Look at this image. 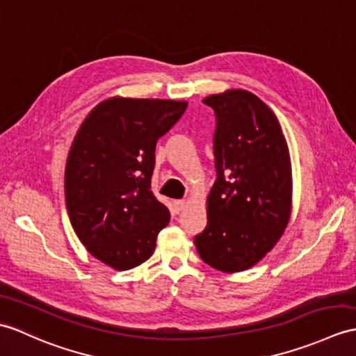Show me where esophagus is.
I'll return each instance as SVG.
<instances>
[{"mask_svg": "<svg viewBox=\"0 0 356 356\" xmlns=\"http://www.w3.org/2000/svg\"><path fill=\"white\" fill-rule=\"evenodd\" d=\"M185 206H186V202H185V200H176V202H175V209H176L177 213H179L180 211H184Z\"/></svg>", "mask_w": 356, "mask_h": 356, "instance_id": "1", "label": "esophagus"}]
</instances>
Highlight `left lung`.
<instances>
[{
	"label": "left lung",
	"instance_id": "obj_1",
	"mask_svg": "<svg viewBox=\"0 0 356 356\" xmlns=\"http://www.w3.org/2000/svg\"><path fill=\"white\" fill-rule=\"evenodd\" d=\"M203 103L217 117V180L206 200L208 226L194 243L212 268L244 271L276 245L290 221V150L276 115L249 90L229 89Z\"/></svg>",
	"mask_w": 356,
	"mask_h": 356
}]
</instances>
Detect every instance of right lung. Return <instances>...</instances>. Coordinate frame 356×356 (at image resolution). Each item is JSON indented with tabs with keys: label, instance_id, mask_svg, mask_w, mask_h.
Instances as JSON below:
<instances>
[{
	"label": "right lung",
	"instance_id": "1",
	"mask_svg": "<svg viewBox=\"0 0 356 356\" xmlns=\"http://www.w3.org/2000/svg\"><path fill=\"white\" fill-rule=\"evenodd\" d=\"M186 102L111 97L88 113L65 168V200L86 250L113 270H130L156 249L170 222L150 189L158 139L186 111Z\"/></svg>",
	"mask_w": 356,
	"mask_h": 356
}]
</instances>
